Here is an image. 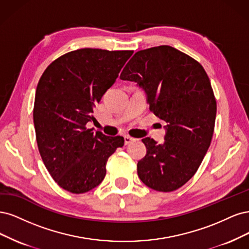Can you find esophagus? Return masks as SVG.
<instances>
[{
	"mask_svg": "<svg viewBox=\"0 0 249 249\" xmlns=\"http://www.w3.org/2000/svg\"><path fill=\"white\" fill-rule=\"evenodd\" d=\"M133 141H134V139H133V138H130V136H128V135H125V136H124V142H125V145H129V143H131Z\"/></svg>",
	"mask_w": 249,
	"mask_h": 249,
	"instance_id": "34e87169",
	"label": "esophagus"
}]
</instances>
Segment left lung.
Segmentation results:
<instances>
[{
    "mask_svg": "<svg viewBox=\"0 0 249 249\" xmlns=\"http://www.w3.org/2000/svg\"><path fill=\"white\" fill-rule=\"evenodd\" d=\"M120 78L138 84L150 110L166 123L164 142L145 138L146 156L138 175L148 187L170 192L196 173L210 147L216 100L210 79L198 62L168 45L140 51Z\"/></svg>",
    "mask_w": 249,
    "mask_h": 249,
    "instance_id": "left-lung-1",
    "label": "left lung"
}]
</instances>
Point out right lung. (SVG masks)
Wrapping results in <instances>:
<instances>
[{"mask_svg":"<svg viewBox=\"0 0 249 249\" xmlns=\"http://www.w3.org/2000/svg\"><path fill=\"white\" fill-rule=\"evenodd\" d=\"M132 51L82 49L54 60L40 77L34 126L39 153L59 185L85 194L106 177L108 157L123 147V136L95 134L94 107L132 55Z\"/></svg>","mask_w":249,"mask_h":249,"instance_id":"obj_1","label":"right lung"}]
</instances>
